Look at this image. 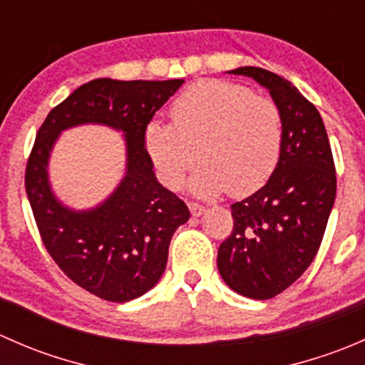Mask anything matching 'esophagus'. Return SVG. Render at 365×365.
<instances>
[{
  "label": "esophagus",
  "mask_w": 365,
  "mask_h": 365,
  "mask_svg": "<svg viewBox=\"0 0 365 365\" xmlns=\"http://www.w3.org/2000/svg\"><path fill=\"white\" fill-rule=\"evenodd\" d=\"M189 208H190V213H192L194 217H201L206 212V206L197 205V203H189Z\"/></svg>",
  "instance_id": "1"
}]
</instances>
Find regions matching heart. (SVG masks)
<instances>
[{"label": "heart", "mask_w": 365, "mask_h": 365, "mask_svg": "<svg viewBox=\"0 0 365 365\" xmlns=\"http://www.w3.org/2000/svg\"><path fill=\"white\" fill-rule=\"evenodd\" d=\"M282 135L281 111L270 98L244 84L205 79L173 102L171 125L150 121L143 141L168 189L182 185L200 155L205 162L190 178L194 194L249 196L274 175Z\"/></svg>", "instance_id": "b5f03b06"}]
</instances>
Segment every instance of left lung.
<instances>
[{"instance_id": "obj_1", "label": "left lung", "mask_w": 365, "mask_h": 365, "mask_svg": "<svg viewBox=\"0 0 365 365\" xmlns=\"http://www.w3.org/2000/svg\"><path fill=\"white\" fill-rule=\"evenodd\" d=\"M267 88L282 118L277 168L252 196L231 205L233 231L217 267L233 292L268 300L293 284L314 259L336 201V165L318 109L284 77L240 67Z\"/></svg>"}]
</instances>
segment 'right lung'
Listing matches in <instances>:
<instances>
[{"label":"right lung","instance_id":"1","mask_svg":"<svg viewBox=\"0 0 365 365\" xmlns=\"http://www.w3.org/2000/svg\"><path fill=\"white\" fill-rule=\"evenodd\" d=\"M183 79H95L58 104L36 132L26 164V194L47 252L77 286L108 302H128L159 282L169 242L190 212L162 187L145 150L146 125ZM108 124L124 132L128 171L104 204L72 210L53 196L48 157L57 135L77 124Z\"/></svg>","mask_w":365,"mask_h":365}]
</instances>
